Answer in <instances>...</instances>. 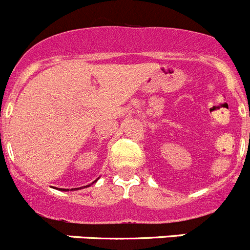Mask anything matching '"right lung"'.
<instances>
[{
    "label": "right lung",
    "instance_id": "add662e5",
    "mask_svg": "<svg viewBox=\"0 0 250 250\" xmlns=\"http://www.w3.org/2000/svg\"><path fill=\"white\" fill-rule=\"evenodd\" d=\"M97 180H98V179H97ZM97 180H94L93 183H96ZM93 183H92V184H93ZM88 187H89V185H85V187H81V188H88ZM81 188H73V189H71V190H80ZM62 190H66V189H62Z\"/></svg>",
    "mask_w": 250,
    "mask_h": 250
}]
</instances>
